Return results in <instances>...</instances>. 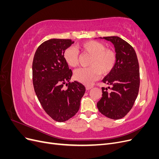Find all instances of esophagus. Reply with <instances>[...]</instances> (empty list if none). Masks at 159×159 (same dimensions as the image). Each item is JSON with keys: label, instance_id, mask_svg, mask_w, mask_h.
I'll return each mask as SVG.
<instances>
[{"label": "esophagus", "instance_id": "34e87169", "mask_svg": "<svg viewBox=\"0 0 159 159\" xmlns=\"http://www.w3.org/2000/svg\"><path fill=\"white\" fill-rule=\"evenodd\" d=\"M92 88H93L92 85H86V86H85V89H87V90H89V89H91Z\"/></svg>", "mask_w": 159, "mask_h": 159}]
</instances>
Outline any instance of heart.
Wrapping results in <instances>:
<instances>
[{
	"label": "heart",
	"instance_id": "b5f03b06",
	"mask_svg": "<svg viewBox=\"0 0 159 159\" xmlns=\"http://www.w3.org/2000/svg\"><path fill=\"white\" fill-rule=\"evenodd\" d=\"M78 48L84 54L91 56L88 68H81L74 72V78L84 85H90L102 74L105 75L113 70L116 63L115 52L105 48L102 43L88 40L78 46ZM64 59L69 66L74 68L78 64V54L74 48H68L64 52Z\"/></svg>",
	"mask_w": 159,
	"mask_h": 159
}]
</instances>
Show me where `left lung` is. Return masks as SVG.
Returning <instances> with one entry per match:
<instances>
[{
    "label": "left lung",
    "instance_id": "left-lung-1",
    "mask_svg": "<svg viewBox=\"0 0 159 159\" xmlns=\"http://www.w3.org/2000/svg\"><path fill=\"white\" fill-rule=\"evenodd\" d=\"M112 43L116 63L102 80L110 87L102 88V97L97 103L99 111L112 119L124 117L131 109L139 93L140 79L136 52L129 44L118 36L99 38Z\"/></svg>",
    "mask_w": 159,
    "mask_h": 159
}]
</instances>
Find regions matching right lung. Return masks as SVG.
<instances>
[{
  "label": "right lung",
  "instance_id": "obj_1",
  "mask_svg": "<svg viewBox=\"0 0 159 159\" xmlns=\"http://www.w3.org/2000/svg\"><path fill=\"white\" fill-rule=\"evenodd\" d=\"M74 42L53 38L38 48L32 62L34 88L46 113L57 122H64L77 113L85 91L84 85L70 83L72 71L64 52ZM64 84L68 86L64 90Z\"/></svg>",
  "mask_w": 159,
  "mask_h": 159
}]
</instances>
